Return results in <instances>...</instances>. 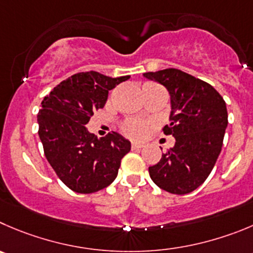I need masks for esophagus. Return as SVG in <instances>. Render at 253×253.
Listing matches in <instances>:
<instances>
[{"instance_id":"esophagus-1","label":"esophagus","mask_w":253,"mask_h":253,"mask_svg":"<svg viewBox=\"0 0 253 253\" xmlns=\"http://www.w3.org/2000/svg\"><path fill=\"white\" fill-rule=\"evenodd\" d=\"M143 146H144L143 143H135V141L131 143V149H133V150H138V149H141Z\"/></svg>"}]
</instances>
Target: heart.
I'll use <instances>...</instances> for the list:
<instances>
[{
	"instance_id": "heart-1",
	"label": "heart",
	"mask_w": 253,
	"mask_h": 253,
	"mask_svg": "<svg viewBox=\"0 0 253 253\" xmlns=\"http://www.w3.org/2000/svg\"><path fill=\"white\" fill-rule=\"evenodd\" d=\"M145 85H155V84L148 83ZM150 128V123L140 119H126L122 123V126H120L122 133L131 139H143L149 133Z\"/></svg>"
}]
</instances>
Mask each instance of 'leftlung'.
I'll return each instance as SVG.
<instances>
[{
	"instance_id": "obj_1",
	"label": "left lung",
	"mask_w": 253,
	"mask_h": 253,
	"mask_svg": "<svg viewBox=\"0 0 253 253\" xmlns=\"http://www.w3.org/2000/svg\"><path fill=\"white\" fill-rule=\"evenodd\" d=\"M144 77L169 90L170 123L163 131L175 138V145L149 168V174L165 191L189 194L208 179L220 155L227 126L226 103L212 85L180 69L148 72Z\"/></svg>"
}]
</instances>
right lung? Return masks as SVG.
Here are the masks:
<instances>
[{
  "label": "right lung",
  "instance_id": "1",
  "mask_svg": "<svg viewBox=\"0 0 253 253\" xmlns=\"http://www.w3.org/2000/svg\"><path fill=\"white\" fill-rule=\"evenodd\" d=\"M129 78L81 72L61 82L42 100L37 120L44 155L73 191L92 194L107 187L130 151V143L115 131L98 138L85 128L94 112L104 108L109 90Z\"/></svg>",
  "mask_w": 253,
  "mask_h": 253
}]
</instances>
